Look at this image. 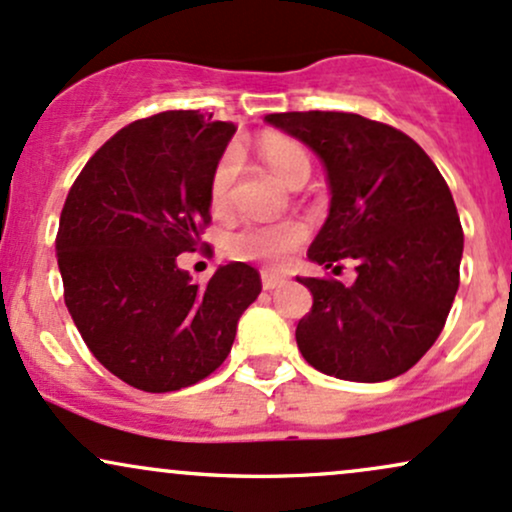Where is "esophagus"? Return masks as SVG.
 I'll list each match as a JSON object with an SVG mask.
<instances>
[{"mask_svg": "<svg viewBox=\"0 0 512 512\" xmlns=\"http://www.w3.org/2000/svg\"><path fill=\"white\" fill-rule=\"evenodd\" d=\"M284 284V276L279 274H272V272H262V289L264 291H272L276 286Z\"/></svg>", "mask_w": 512, "mask_h": 512, "instance_id": "esophagus-1", "label": "esophagus"}]
</instances>
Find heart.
<instances>
[{
  "instance_id": "heart-1",
  "label": "heart",
  "mask_w": 512,
  "mask_h": 512,
  "mask_svg": "<svg viewBox=\"0 0 512 512\" xmlns=\"http://www.w3.org/2000/svg\"><path fill=\"white\" fill-rule=\"evenodd\" d=\"M262 161L269 170L284 182L286 187L296 185L301 178L310 175V158L301 144L293 139L279 137V134H267L257 144ZM238 175V151L228 149L209 180V202L214 211H226L231 204L233 182ZM305 240V228L298 221H276V223H243L238 231L228 236V252L238 260L279 264L286 260L291 250H296Z\"/></svg>"
}]
</instances>
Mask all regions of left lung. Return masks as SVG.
Returning <instances> with one entry per match:
<instances>
[{
	"label": "left lung",
	"instance_id": "8db88e82",
	"mask_svg": "<svg viewBox=\"0 0 512 512\" xmlns=\"http://www.w3.org/2000/svg\"><path fill=\"white\" fill-rule=\"evenodd\" d=\"M264 120L320 156L330 214L308 257L356 267V281L296 276L313 293L298 322L305 361L354 383L397 378L431 349L460 286L464 236L448 182L414 139L354 113H274Z\"/></svg>",
	"mask_w": 512,
	"mask_h": 512
}]
</instances>
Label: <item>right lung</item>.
<instances>
[{
    "label": "right lung",
    "mask_w": 512,
    "mask_h": 512,
    "mask_svg": "<svg viewBox=\"0 0 512 512\" xmlns=\"http://www.w3.org/2000/svg\"><path fill=\"white\" fill-rule=\"evenodd\" d=\"M236 127L168 110L108 139L64 202L57 231L64 303L91 354L144 392H173L231 354L262 281L245 262L204 286L178 267L211 221L209 180Z\"/></svg>",
    "instance_id": "1"
}]
</instances>
